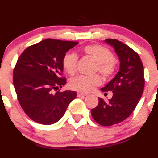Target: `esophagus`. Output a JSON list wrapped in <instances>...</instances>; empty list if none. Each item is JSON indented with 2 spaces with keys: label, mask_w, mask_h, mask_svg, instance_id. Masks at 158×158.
Segmentation results:
<instances>
[{
  "label": "esophagus",
  "mask_w": 158,
  "mask_h": 158,
  "mask_svg": "<svg viewBox=\"0 0 158 158\" xmlns=\"http://www.w3.org/2000/svg\"><path fill=\"white\" fill-rule=\"evenodd\" d=\"M85 95H87V94H85V93H82V92H77V96H78V97L85 96Z\"/></svg>",
  "instance_id": "1"
}]
</instances>
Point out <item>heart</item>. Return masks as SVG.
<instances>
[{"label":"heart","instance_id":"obj_1","mask_svg":"<svg viewBox=\"0 0 158 158\" xmlns=\"http://www.w3.org/2000/svg\"><path fill=\"white\" fill-rule=\"evenodd\" d=\"M83 52L85 56L95 62L94 72L98 71L106 79L112 77L116 71V62L114 55L109 49L102 45L92 44L86 46ZM77 64L78 56L76 54L69 52L63 57V68L70 76H74L77 73ZM101 83L102 78L98 74L79 76L70 81L69 87L75 91L87 93Z\"/></svg>","mask_w":158,"mask_h":158}]
</instances>
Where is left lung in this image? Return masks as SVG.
I'll return each mask as SVG.
<instances>
[{
  "label": "left lung",
  "mask_w": 158,
  "mask_h": 158,
  "mask_svg": "<svg viewBox=\"0 0 158 158\" xmlns=\"http://www.w3.org/2000/svg\"><path fill=\"white\" fill-rule=\"evenodd\" d=\"M120 61L118 73L104 87L102 92L111 91L112 98L105 102L98 98V105L91 111L94 120L102 126H111L128 118L140 101L144 88V67L138 54L121 41L107 39Z\"/></svg>",
  "instance_id": "1"
}]
</instances>
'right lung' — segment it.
I'll list each match as a JSON object with an SVG mask.
<instances>
[{
	"label": "right lung",
	"instance_id": "obj_1",
	"mask_svg": "<svg viewBox=\"0 0 158 158\" xmlns=\"http://www.w3.org/2000/svg\"><path fill=\"white\" fill-rule=\"evenodd\" d=\"M79 44L47 39L27 47L17 60L13 82L17 99L34 122L52 125L63 115L76 97L74 91H57L66 83L61 77L66 52Z\"/></svg>",
	"mask_w": 158,
	"mask_h": 158
}]
</instances>
